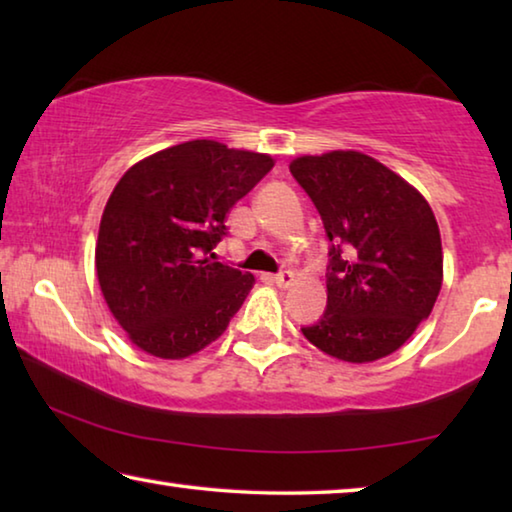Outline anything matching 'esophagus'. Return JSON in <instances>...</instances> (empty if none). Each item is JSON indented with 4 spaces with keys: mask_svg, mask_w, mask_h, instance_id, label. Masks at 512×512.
<instances>
[{
    "mask_svg": "<svg viewBox=\"0 0 512 512\" xmlns=\"http://www.w3.org/2000/svg\"><path fill=\"white\" fill-rule=\"evenodd\" d=\"M293 280H296V275H293L291 271H284V273H277V275H273L271 277V282L275 284L277 289H289L291 284H293Z\"/></svg>",
    "mask_w": 512,
    "mask_h": 512,
    "instance_id": "obj_1",
    "label": "esophagus"
}]
</instances>
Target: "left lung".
<instances>
[{
	"instance_id": "left-lung-1",
	"label": "left lung",
	"mask_w": 512,
	"mask_h": 512,
	"mask_svg": "<svg viewBox=\"0 0 512 512\" xmlns=\"http://www.w3.org/2000/svg\"><path fill=\"white\" fill-rule=\"evenodd\" d=\"M289 169L334 241L327 309L302 334L339 361L388 357L429 318L443 287V244L427 198L361 151L300 155Z\"/></svg>"
}]
</instances>
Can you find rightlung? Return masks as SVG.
Wrapping results in <instances>:
<instances>
[{
  "label": "right lung",
  "mask_w": 512,
  "mask_h": 512,
  "mask_svg": "<svg viewBox=\"0 0 512 512\" xmlns=\"http://www.w3.org/2000/svg\"><path fill=\"white\" fill-rule=\"evenodd\" d=\"M275 160L192 140L135 162L101 214L94 266L128 341L158 359H187L228 329L255 277L214 262L225 219Z\"/></svg>",
  "instance_id": "obj_1"
}]
</instances>
